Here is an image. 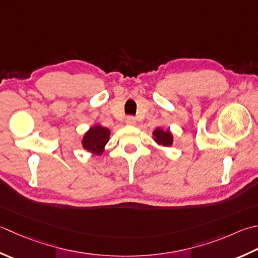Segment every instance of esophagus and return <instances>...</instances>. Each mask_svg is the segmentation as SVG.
Segmentation results:
<instances>
[{
    "mask_svg": "<svg viewBox=\"0 0 258 258\" xmlns=\"http://www.w3.org/2000/svg\"><path fill=\"white\" fill-rule=\"evenodd\" d=\"M126 124H127V125H135L136 124L135 117H133V116H127V117H126Z\"/></svg>",
    "mask_w": 258,
    "mask_h": 258,
    "instance_id": "esophagus-1",
    "label": "esophagus"
}]
</instances>
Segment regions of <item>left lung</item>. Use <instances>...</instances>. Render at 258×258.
Returning a JSON list of instances; mask_svg holds the SVG:
<instances>
[{
	"instance_id": "left-lung-1",
	"label": "left lung",
	"mask_w": 258,
	"mask_h": 258,
	"mask_svg": "<svg viewBox=\"0 0 258 258\" xmlns=\"http://www.w3.org/2000/svg\"><path fill=\"white\" fill-rule=\"evenodd\" d=\"M153 135L156 143L162 144L163 146H170L172 144V134H171L169 131L156 128L153 132Z\"/></svg>"
}]
</instances>
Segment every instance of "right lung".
Listing matches in <instances>:
<instances>
[{"label":"right lung","mask_w":258,"mask_h":258,"mask_svg":"<svg viewBox=\"0 0 258 258\" xmlns=\"http://www.w3.org/2000/svg\"><path fill=\"white\" fill-rule=\"evenodd\" d=\"M109 130L100 125H96L85 134L83 140V146L89 152L94 154H102L104 146L109 140Z\"/></svg>","instance_id":"add662e5"}]
</instances>
